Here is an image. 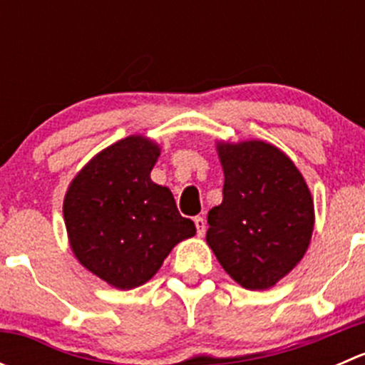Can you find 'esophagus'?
<instances>
[{
	"mask_svg": "<svg viewBox=\"0 0 365 365\" xmlns=\"http://www.w3.org/2000/svg\"><path fill=\"white\" fill-rule=\"evenodd\" d=\"M194 224H196L197 237H203L205 235V219L203 217H194Z\"/></svg>",
	"mask_w": 365,
	"mask_h": 365,
	"instance_id": "34e87169",
	"label": "esophagus"
}]
</instances>
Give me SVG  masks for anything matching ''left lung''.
<instances>
[{
  "instance_id": "obj_1",
  "label": "left lung",
  "mask_w": 365,
  "mask_h": 365,
  "mask_svg": "<svg viewBox=\"0 0 365 365\" xmlns=\"http://www.w3.org/2000/svg\"><path fill=\"white\" fill-rule=\"evenodd\" d=\"M222 203L208 212L206 244L245 289H268L300 263L314 230V200L295 162L259 139L217 141Z\"/></svg>"
}]
</instances>
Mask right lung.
Listing matches in <instances>:
<instances>
[{
    "instance_id": "1",
    "label": "right lung",
    "mask_w": 365,
    "mask_h": 365,
    "mask_svg": "<svg viewBox=\"0 0 365 365\" xmlns=\"http://www.w3.org/2000/svg\"><path fill=\"white\" fill-rule=\"evenodd\" d=\"M160 145L134 134L113 143L73 176L63 200L70 249L116 289L148 282L176 244L196 235L168 187L150 173Z\"/></svg>"
}]
</instances>
